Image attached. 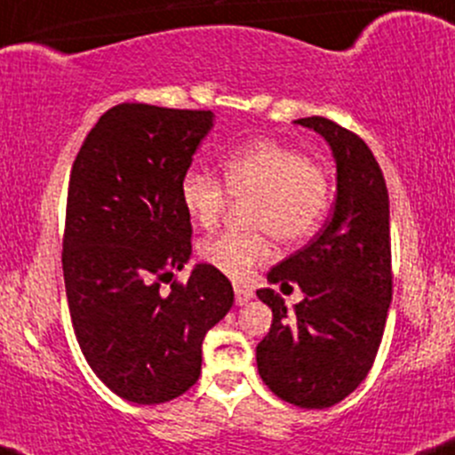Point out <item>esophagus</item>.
Wrapping results in <instances>:
<instances>
[{"mask_svg":"<svg viewBox=\"0 0 455 455\" xmlns=\"http://www.w3.org/2000/svg\"><path fill=\"white\" fill-rule=\"evenodd\" d=\"M252 300V291L246 287H235V304L239 307H243V304H248Z\"/></svg>","mask_w":455,"mask_h":455,"instance_id":"1","label":"esophagus"}]
</instances>
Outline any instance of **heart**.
<instances>
[{
	"instance_id": "1",
	"label": "heart",
	"mask_w": 455,
	"mask_h": 455,
	"mask_svg": "<svg viewBox=\"0 0 455 455\" xmlns=\"http://www.w3.org/2000/svg\"><path fill=\"white\" fill-rule=\"evenodd\" d=\"M224 186L237 201H252L246 224L266 231L283 246L307 242L322 227L332 201L331 177L302 151L274 140H254L233 148L222 162ZM227 192L212 174L189 168L179 183L188 216L213 227L227 207ZM198 257L233 281H246L252 269L269 261L265 233H222L198 246Z\"/></svg>"
}]
</instances>
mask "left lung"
Instances as JSON below:
<instances>
[{"mask_svg":"<svg viewBox=\"0 0 455 455\" xmlns=\"http://www.w3.org/2000/svg\"><path fill=\"white\" fill-rule=\"evenodd\" d=\"M313 129L337 164V196L326 227L267 272L281 289L296 283L304 300L287 313L274 289H257L272 328L257 346L263 382L300 408H331L367 378L391 304L388 192L376 157L356 133L322 116L293 121Z\"/></svg>","mask_w":455,"mask_h":455,"instance_id":"left-lung-1","label":"left lung"}]
</instances>
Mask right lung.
I'll return each mask as SVG.
<instances>
[{"instance_id":"1","label":"right lung","mask_w":455,"mask_h":455,"mask_svg":"<svg viewBox=\"0 0 455 455\" xmlns=\"http://www.w3.org/2000/svg\"><path fill=\"white\" fill-rule=\"evenodd\" d=\"M213 112L121 103L90 129L68 181L62 269L90 369L127 402H171L201 376L203 339L231 311L233 287L192 257L179 183Z\"/></svg>"}]
</instances>
